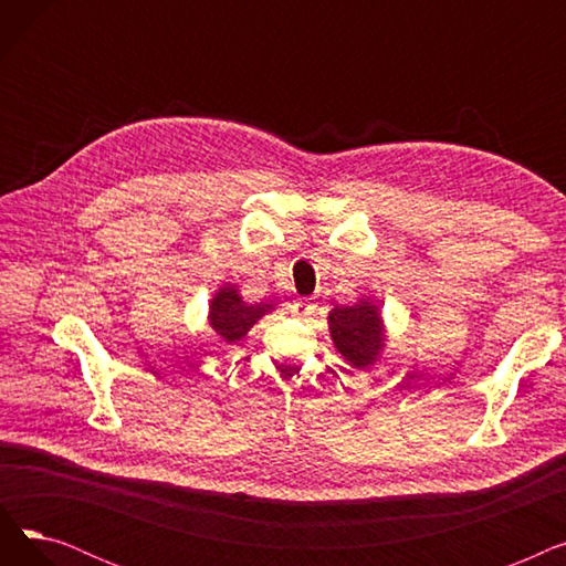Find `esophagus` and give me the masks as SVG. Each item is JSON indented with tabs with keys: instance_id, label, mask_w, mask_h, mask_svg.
<instances>
[{
	"instance_id": "esophagus-1",
	"label": "esophagus",
	"mask_w": 566,
	"mask_h": 566,
	"mask_svg": "<svg viewBox=\"0 0 566 566\" xmlns=\"http://www.w3.org/2000/svg\"><path fill=\"white\" fill-rule=\"evenodd\" d=\"M312 312H314V303L307 301V298H301V301L293 303V314L295 316H310Z\"/></svg>"
}]
</instances>
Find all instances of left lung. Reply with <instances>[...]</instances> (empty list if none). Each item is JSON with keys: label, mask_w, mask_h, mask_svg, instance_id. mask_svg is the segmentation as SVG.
Here are the masks:
<instances>
[{"label": "left lung", "mask_w": 566, "mask_h": 566, "mask_svg": "<svg viewBox=\"0 0 566 566\" xmlns=\"http://www.w3.org/2000/svg\"><path fill=\"white\" fill-rule=\"evenodd\" d=\"M331 335L337 350L353 367H367L382 348V321L369 303L335 307L328 316Z\"/></svg>", "instance_id": "1"}]
</instances>
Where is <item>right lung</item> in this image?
<instances>
[{
    "instance_id": "1",
    "label": "right lung",
    "mask_w": 566,
    "mask_h": 566,
    "mask_svg": "<svg viewBox=\"0 0 566 566\" xmlns=\"http://www.w3.org/2000/svg\"><path fill=\"white\" fill-rule=\"evenodd\" d=\"M271 310V305H248L241 301V295H238L233 286H224L211 301L208 321H211V328L218 333L222 342L235 344L241 342L250 333L252 325Z\"/></svg>"
}]
</instances>
